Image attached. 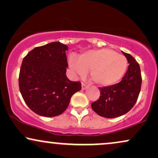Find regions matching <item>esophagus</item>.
I'll return each mask as SVG.
<instances>
[{"label":"esophagus","instance_id":"esophagus-1","mask_svg":"<svg viewBox=\"0 0 158 158\" xmlns=\"http://www.w3.org/2000/svg\"><path fill=\"white\" fill-rule=\"evenodd\" d=\"M88 87H89V85L86 84V83H83V82L81 83V89H82V90H86Z\"/></svg>","mask_w":158,"mask_h":158}]
</instances>
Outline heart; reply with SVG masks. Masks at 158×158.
<instances>
[{
    "instance_id": "b5f03b06",
    "label": "heart",
    "mask_w": 158,
    "mask_h": 158,
    "mask_svg": "<svg viewBox=\"0 0 158 158\" xmlns=\"http://www.w3.org/2000/svg\"><path fill=\"white\" fill-rule=\"evenodd\" d=\"M71 69L80 76L90 71V79L100 86H110L117 83L127 68V60L123 55L109 48L90 50L79 55L70 56Z\"/></svg>"
}]
</instances>
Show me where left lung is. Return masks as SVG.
Listing matches in <instances>:
<instances>
[{
  "label": "left lung",
  "instance_id": "8db88e82",
  "mask_svg": "<svg viewBox=\"0 0 158 158\" xmlns=\"http://www.w3.org/2000/svg\"><path fill=\"white\" fill-rule=\"evenodd\" d=\"M129 67L120 82L99 87L100 96L91 107L100 116L112 118L124 115L133 107L139 96L142 78L140 65L130 54L123 52Z\"/></svg>",
  "mask_w": 158,
  "mask_h": 158
}]
</instances>
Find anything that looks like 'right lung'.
Segmentation results:
<instances>
[{"mask_svg": "<svg viewBox=\"0 0 158 158\" xmlns=\"http://www.w3.org/2000/svg\"><path fill=\"white\" fill-rule=\"evenodd\" d=\"M68 49L66 45L53 42L36 47L23 58L19 88L24 102L37 115H61L71 96L81 89L80 81H72L66 76Z\"/></svg>", "mask_w": 158, "mask_h": 158, "instance_id": "right-lung-1", "label": "right lung"}]
</instances>
